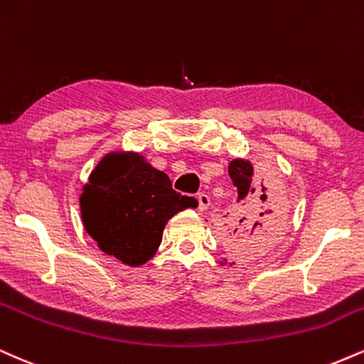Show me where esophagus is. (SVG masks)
<instances>
[{
	"mask_svg": "<svg viewBox=\"0 0 364 364\" xmlns=\"http://www.w3.org/2000/svg\"><path fill=\"white\" fill-rule=\"evenodd\" d=\"M198 200H199V211H206L209 204H211V198H209L206 192H199Z\"/></svg>",
	"mask_w": 364,
	"mask_h": 364,
	"instance_id": "34e87169",
	"label": "esophagus"
}]
</instances>
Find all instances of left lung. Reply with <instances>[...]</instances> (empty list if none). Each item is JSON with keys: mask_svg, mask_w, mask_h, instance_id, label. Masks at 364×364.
Masks as SVG:
<instances>
[{"mask_svg": "<svg viewBox=\"0 0 364 364\" xmlns=\"http://www.w3.org/2000/svg\"><path fill=\"white\" fill-rule=\"evenodd\" d=\"M228 173L238 192V208L230 226V242L237 252L255 249L259 242L274 237L283 228L284 204L266 178L254 177V166L249 160L230 161Z\"/></svg>", "mask_w": 364, "mask_h": 364, "instance_id": "8db88e82", "label": "left lung"}]
</instances>
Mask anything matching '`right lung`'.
<instances>
[{
    "instance_id": "right-lung-1",
    "label": "right lung",
    "mask_w": 364,
    "mask_h": 364,
    "mask_svg": "<svg viewBox=\"0 0 364 364\" xmlns=\"http://www.w3.org/2000/svg\"><path fill=\"white\" fill-rule=\"evenodd\" d=\"M198 200L172 189L168 175L138 153H109L88 177L80 198L85 230L102 252L127 266L155 255L166 221Z\"/></svg>"
}]
</instances>
